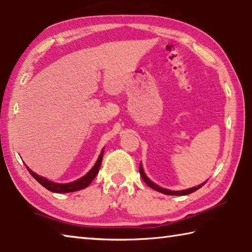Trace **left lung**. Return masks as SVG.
<instances>
[{"label":"left lung","instance_id":"1","mask_svg":"<svg viewBox=\"0 0 252 252\" xmlns=\"http://www.w3.org/2000/svg\"><path fill=\"white\" fill-rule=\"evenodd\" d=\"M139 174H140V176H142V178H143L144 182L147 184V186H148V187H151V188H153V189H155V190L159 191V192L166 193V195H171V196H175V195H179V196L189 195V193H191V192H193V191L198 190V189L201 188V187L204 186V185L206 184V183H204V184L199 185V186H197V187H193V188H189V189H186V190L173 191V190H168V189H164V188H161V187H159V186H157L156 184H154V183L152 182V180L149 179L146 175H145L144 170H143V167H142V165H139Z\"/></svg>","mask_w":252,"mask_h":252}]
</instances>
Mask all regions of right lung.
I'll return each mask as SVG.
<instances>
[{
  "label": "right lung",
  "instance_id": "1",
  "mask_svg": "<svg viewBox=\"0 0 252 252\" xmlns=\"http://www.w3.org/2000/svg\"><path fill=\"white\" fill-rule=\"evenodd\" d=\"M103 155H104V149L101 151L98 159H97L94 167H93V168L90 171H88V173L85 176H84L83 178L76 180V182L68 183V184L52 183V182H50V180H47L46 178H43V177H41V176L35 174L34 171H32L29 168V167H26V168H28L29 173L33 176V178L36 179L43 187H45L50 191L59 192V193L73 192V191H77V190H81V189L86 188L88 185H90L93 182V179L96 177V175L98 174V171H99V167H100V164H101V159H103Z\"/></svg>",
  "mask_w": 252,
  "mask_h": 252
}]
</instances>
